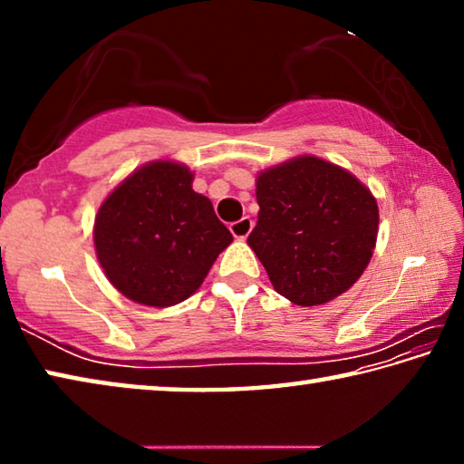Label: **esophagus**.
Returning a JSON list of instances; mask_svg holds the SVG:
<instances>
[{"label": "esophagus", "instance_id": "34e87169", "mask_svg": "<svg viewBox=\"0 0 464 464\" xmlns=\"http://www.w3.org/2000/svg\"><path fill=\"white\" fill-rule=\"evenodd\" d=\"M229 229H231L235 239H246L251 233V229H254V221H251L249 217H243V218H239V221L231 223Z\"/></svg>", "mask_w": 464, "mask_h": 464}]
</instances>
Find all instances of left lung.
<instances>
[{
  "label": "left lung",
  "mask_w": 464,
  "mask_h": 464,
  "mask_svg": "<svg viewBox=\"0 0 464 464\" xmlns=\"http://www.w3.org/2000/svg\"><path fill=\"white\" fill-rule=\"evenodd\" d=\"M260 204L247 246L278 295L315 307L345 293L371 262L379 207L364 184L303 155L257 176Z\"/></svg>",
  "instance_id": "obj_1"
}]
</instances>
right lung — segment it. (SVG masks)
<instances>
[{
  "label": "right lung",
  "mask_w": 464,
  "mask_h": 464,
  "mask_svg": "<svg viewBox=\"0 0 464 464\" xmlns=\"http://www.w3.org/2000/svg\"><path fill=\"white\" fill-rule=\"evenodd\" d=\"M190 169L147 163L102 202L93 243L108 280L147 307L186 301L233 241Z\"/></svg>",
  "instance_id": "add662e5"
}]
</instances>
